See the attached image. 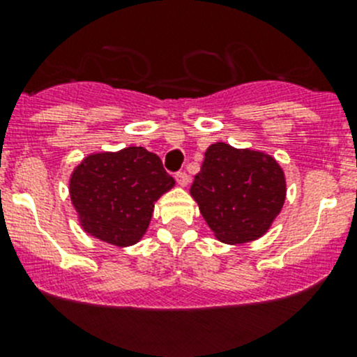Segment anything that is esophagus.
Returning <instances> with one entry per match:
<instances>
[{
	"label": "esophagus",
	"mask_w": 357,
	"mask_h": 357,
	"mask_svg": "<svg viewBox=\"0 0 357 357\" xmlns=\"http://www.w3.org/2000/svg\"><path fill=\"white\" fill-rule=\"evenodd\" d=\"M176 181H178L179 186H186L190 183V176L185 171H179L176 172Z\"/></svg>",
	"instance_id": "obj_1"
}]
</instances>
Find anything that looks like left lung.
Returning <instances> with one entry per match:
<instances>
[{"label":"left lung","mask_w":357,"mask_h":357,"mask_svg":"<svg viewBox=\"0 0 357 357\" xmlns=\"http://www.w3.org/2000/svg\"><path fill=\"white\" fill-rule=\"evenodd\" d=\"M190 193L215 238L236 245L268 231L285 202V174L271 155L215 143Z\"/></svg>","instance_id":"obj_1"}]
</instances>
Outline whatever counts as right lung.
<instances>
[{"label":"right lung","mask_w":357,"mask_h":357,"mask_svg":"<svg viewBox=\"0 0 357 357\" xmlns=\"http://www.w3.org/2000/svg\"><path fill=\"white\" fill-rule=\"evenodd\" d=\"M174 186L162 160L143 146L88 155L70 176V200L95 238L117 247L145 235L153 204Z\"/></svg>","instance_id":"add662e5"}]
</instances>
